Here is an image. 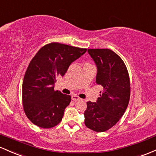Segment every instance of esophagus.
I'll return each instance as SVG.
<instances>
[{"mask_svg": "<svg viewBox=\"0 0 156 156\" xmlns=\"http://www.w3.org/2000/svg\"><path fill=\"white\" fill-rule=\"evenodd\" d=\"M71 99H72L73 101H76L81 100V99H80V97H77V96H76V95H73L72 97H71Z\"/></svg>", "mask_w": 156, "mask_h": 156, "instance_id": "34e87169", "label": "esophagus"}]
</instances>
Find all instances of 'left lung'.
<instances>
[{
	"instance_id": "obj_1",
	"label": "left lung",
	"mask_w": 156,
	"mask_h": 156,
	"mask_svg": "<svg viewBox=\"0 0 156 156\" xmlns=\"http://www.w3.org/2000/svg\"><path fill=\"white\" fill-rule=\"evenodd\" d=\"M87 52L97 67L96 83L103 87L97 102L87 101L85 125L100 133L113 127L124 115L130 97V82L125 62L108 48H92Z\"/></svg>"
}]
</instances>
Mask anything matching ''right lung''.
Here are the masks:
<instances>
[{"label":"right lung","mask_w":156,"mask_h":156,"mask_svg":"<svg viewBox=\"0 0 156 156\" xmlns=\"http://www.w3.org/2000/svg\"><path fill=\"white\" fill-rule=\"evenodd\" d=\"M86 48L59 43L45 45L33 57L26 69L22 87L23 106L34 125L51 128L62 120L70 95L55 90L58 76H63L69 66L86 52Z\"/></svg>","instance_id":"right-lung-1"}]
</instances>
